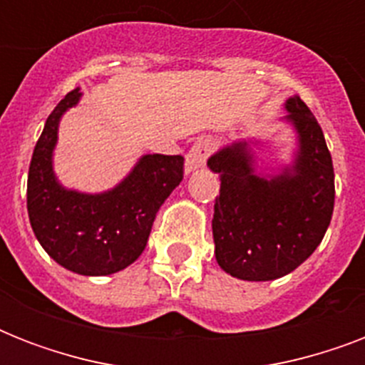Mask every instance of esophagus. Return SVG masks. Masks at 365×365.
I'll list each match as a JSON object with an SVG mask.
<instances>
[{
  "label": "esophagus",
  "instance_id": "34e87169",
  "mask_svg": "<svg viewBox=\"0 0 365 365\" xmlns=\"http://www.w3.org/2000/svg\"><path fill=\"white\" fill-rule=\"evenodd\" d=\"M212 149H214V143H212L210 138H199L185 155V170L191 172L199 166H205Z\"/></svg>",
  "mask_w": 365,
  "mask_h": 365
}]
</instances>
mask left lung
I'll use <instances>...</instances> for the list:
<instances>
[{
  "label": "left lung",
  "instance_id": "1",
  "mask_svg": "<svg viewBox=\"0 0 365 365\" xmlns=\"http://www.w3.org/2000/svg\"><path fill=\"white\" fill-rule=\"evenodd\" d=\"M286 108L301 142L294 172L255 176L244 142L208 160L222 180L212 220L216 259L242 280H274L297 269L322 242L334 214V163L322 128L299 96Z\"/></svg>",
  "mask_w": 365,
  "mask_h": 365
}]
</instances>
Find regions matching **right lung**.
I'll return each instance as SVG.
<instances>
[{"mask_svg": "<svg viewBox=\"0 0 365 365\" xmlns=\"http://www.w3.org/2000/svg\"><path fill=\"white\" fill-rule=\"evenodd\" d=\"M73 88L47 117L28 172V216L45 252L66 269L104 277L140 257L157 212L183 180L182 155H145L121 185L102 195L66 191L51 166L58 119L77 104Z\"/></svg>", "mask_w": 365, "mask_h": 365, "instance_id": "1", "label": "right lung"}]
</instances>
